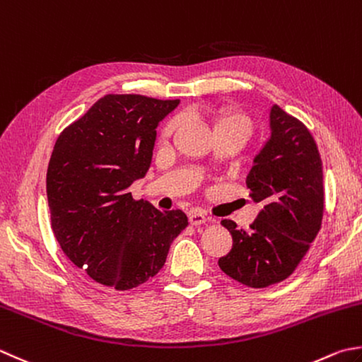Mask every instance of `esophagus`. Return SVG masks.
<instances>
[{
  "mask_svg": "<svg viewBox=\"0 0 362 362\" xmlns=\"http://www.w3.org/2000/svg\"><path fill=\"white\" fill-rule=\"evenodd\" d=\"M207 221V216H205L202 211H191L189 214V223L193 226H201Z\"/></svg>",
  "mask_w": 362,
  "mask_h": 362,
  "instance_id": "obj_1",
  "label": "esophagus"
}]
</instances>
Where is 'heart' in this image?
<instances>
[{
  "label": "heart",
  "mask_w": 362,
  "mask_h": 362,
  "mask_svg": "<svg viewBox=\"0 0 362 362\" xmlns=\"http://www.w3.org/2000/svg\"><path fill=\"white\" fill-rule=\"evenodd\" d=\"M175 125H177V120H171V122L165 127V130H163V136L168 138L175 129ZM228 127H237V129H243L247 133L251 132L250 119L232 110H224L216 116V130L228 129Z\"/></svg>",
  "instance_id": "heart-1"
}]
</instances>
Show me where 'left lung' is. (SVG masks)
Segmentation results:
<instances>
[{
  "instance_id": "1",
  "label": "left lung",
  "mask_w": 362,
  "mask_h": 362,
  "mask_svg": "<svg viewBox=\"0 0 362 362\" xmlns=\"http://www.w3.org/2000/svg\"><path fill=\"white\" fill-rule=\"evenodd\" d=\"M268 130L270 136L246 177L250 196L264 209L250 230L224 219L233 243L228 256L218 260L226 274L254 288L276 284L295 272L323 216V169L313 134L278 105L268 112Z\"/></svg>"
}]
</instances>
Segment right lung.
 I'll return each mask as SVG.
<instances>
[{
  "instance_id": "obj_1",
  "label": "right lung",
  "mask_w": 362,
  "mask_h": 362,
  "mask_svg": "<svg viewBox=\"0 0 362 362\" xmlns=\"http://www.w3.org/2000/svg\"><path fill=\"white\" fill-rule=\"evenodd\" d=\"M180 100L105 95L56 141L47 171L52 229L64 254L106 287L129 290L165 265L188 226L182 210L134 201L152 163L157 127Z\"/></svg>"
}]
</instances>
